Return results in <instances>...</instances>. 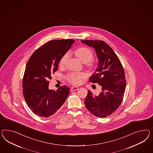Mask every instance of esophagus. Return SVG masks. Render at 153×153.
<instances>
[{"label": "esophagus", "instance_id": "1", "mask_svg": "<svg viewBox=\"0 0 153 153\" xmlns=\"http://www.w3.org/2000/svg\"><path fill=\"white\" fill-rule=\"evenodd\" d=\"M79 87H77V86H74V87H72L71 88V90L72 91H74L75 90H77L78 89Z\"/></svg>", "mask_w": 153, "mask_h": 153}]
</instances>
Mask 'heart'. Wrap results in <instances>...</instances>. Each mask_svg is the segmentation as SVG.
<instances>
[{
  "label": "heart",
  "mask_w": 153,
  "mask_h": 153,
  "mask_svg": "<svg viewBox=\"0 0 153 153\" xmlns=\"http://www.w3.org/2000/svg\"><path fill=\"white\" fill-rule=\"evenodd\" d=\"M75 54L83 63H87L93 58L92 51L90 48L85 47H80L77 50H76L75 51ZM69 57V52H67L62 56L59 61V65L61 67H64L66 65V63L67 62ZM92 65V63L88 62V66H91ZM85 77L86 74L85 73H72L67 76V79L69 81H70L71 82L73 83L74 84H79L81 82L82 79H84Z\"/></svg>",
  "instance_id": "obj_1"
}]
</instances>
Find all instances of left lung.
Segmentation results:
<instances>
[{
	"mask_svg": "<svg viewBox=\"0 0 153 153\" xmlns=\"http://www.w3.org/2000/svg\"><path fill=\"white\" fill-rule=\"evenodd\" d=\"M81 42L95 49L99 62L95 73L89 78V82L99 83L102 88L98 95L88 91L85 100L86 108L98 117H107L115 111L123 101L126 87L123 67L114 51L105 42Z\"/></svg>",
	"mask_w": 153,
	"mask_h": 153,
	"instance_id": "left-lung-1",
	"label": "left lung"
}]
</instances>
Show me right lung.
<instances>
[{"mask_svg":"<svg viewBox=\"0 0 153 153\" xmlns=\"http://www.w3.org/2000/svg\"><path fill=\"white\" fill-rule=\"evenodd\" d=\"M73 39L53 40L36 50L29 58L23 79V94L29 108L44 117L53 115L65 102L70 88L63 86L56 91L49 89V79L58 70L62 56L70 50Z\"/></svg>","mask_w":153,"mask_h":153,"instance_id":"1","label":"right lung"}]
</instances>
